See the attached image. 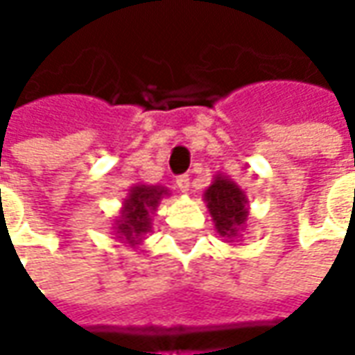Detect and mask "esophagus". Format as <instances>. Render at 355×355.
I'll return each instance as SVG.
<instances>
[{
    "mask_svg": "<svg viewBox=\"0 0 355 355\" xmlns=\"http://www.w3.org/2000/svg\"><path fill=\"white\" fill-rule=\"evenodd\" d=\"M175 185H178V189H180L182 193H187V191H189V178H187V175H180V178L175 180Z\"/></svg>",
    "mask_w": 355,
    "mask_h": 355,
    "instance_id": "1",
    "label": "esophagus"
}]
</instances>
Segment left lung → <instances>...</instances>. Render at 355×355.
<instances>
[{
    "instance_id": "8db88e82",
    "label": "left lung",
    "mask_w": 355,
    "mask_h": 355,
    "mask_svg": "<svg viewBox=\"0 0 355 355\" xmlns=\"http://www.w3.org/2000/svg\"><path fill=\"white\" fill-rule=\"evenodd\" d=\"M203 201L215 223V231L225 241H239L245 235L249 199L237 182L223 173H215L211 185L203 191Z\"/></svg>"
}]
</instances>
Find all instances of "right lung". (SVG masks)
<instances>
[{
	"instance_id": "right-lung-1",
	"label": "right lung",
	"mask_w": 355,
	"mask_h": 355,
	"mask_svg": "<svg viewBox=\"0 0 355 355\" xmlns=\"http://www.w3.org/2000/svg\"><path fill=\"white\" fill-rule=\"evenodd\" d=\"M170 196V189L164 185L134 184L122 199L120 213L112 223V233L120 243L128 247H138L144 235L152 229V215L164 198Z\"/></svg>"
}]
</instances>
